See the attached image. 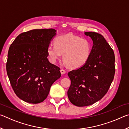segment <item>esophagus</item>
<instances>
[{
    "label": "esophagus",
    "instance_id": "obj_1",
    "mask_svg": "<svg viewBox=\"0 0 129 129\" xmlns=\"http://www.w3.org/2000/svg\"><path fill=\"white\" fill-rule=\"evenodd\" d=\"M60 72H61V75H64V74L66 73V71H65V70L61 69L60 70Z\"/></svg>",
    "mask_w": 129,
    "mask_h": 129
}]
</instances>
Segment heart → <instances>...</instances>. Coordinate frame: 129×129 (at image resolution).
<instances>
[{
  "label": "heart",
  "mask_w": 129,
  "mask_h": 129,
  "mask_svg": "<svg viewBox=\"0 0 129 129\" xmlns=\"http://www.w3.org/2000/svg\"><path fill=\"white\" fill-rule=\"evenodd\" d=\"M91 45L88 40L66 35L57 37L47 48L50 61L55 63L63 54V59L69 67L78 68L85 64L90 57Z\"/></svg>",
  "instance_id": "1"
}]
</instances>
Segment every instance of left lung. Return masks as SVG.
Masks as SVG:
<instances>
[{
	"label": "left lung",
	"instance_id": "left-lung-1",
	"mask_svg": "<svg viewBox=\"0 0 129 129\" xmlns=\"http://www.w3.org/2000/svg\"><path fill=\"white\" fill-rule=\"evenodd\" d=\"M93 40L90 56L85 64L68 73L71 84L68 90L69 101L75 105H90L108 92L114 79L115 56L104 36L94 32H85Z\"/></svg>",
	"mask_w": 129,
	"mask_h": 129
}]
</instances>
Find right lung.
<instances>
[{"label":"right lung","mask_w":129,"mask_h":129,"mask_svg":"<svg viewBox=\"0 0 129 129\" xmlns=\"http://www.w3.org/2000/svg\"><path fill=\"white\" fill-rule=\"evenodd\" d=\"M56 30L33 29L16 37L8 52L6 69L15 93L30 104L46 99L52 85L61 77L60 68L49 62L47 48Z\"/></svg>","instance_id":"right-lung-1"}]
</instances>
